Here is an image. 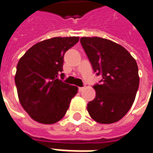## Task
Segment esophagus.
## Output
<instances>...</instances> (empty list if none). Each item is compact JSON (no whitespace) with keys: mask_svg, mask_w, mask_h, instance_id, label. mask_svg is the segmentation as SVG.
Wrapping results in <instances>:
<instances>
[{"mask_svg":"<svg viewBox=\"0 0 153 153\" xmlns=\"http://www.w3.org/2000/svg\"><path fill=\"white\" fill-rule=\"evenodd\" d=\"M84 89V87H79V92H82Z\"/></svg>","mask_w":153,"mask_h":153,"instance_id":"esophagus-1","label":"esophagus"}]
</instances>
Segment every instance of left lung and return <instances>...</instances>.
<instances>
[{"label": "left lung", "mask_w": 153, "mask_h": 153, "mask_svg": "<svg viewBox=\"0 0 153 153\" xmlns=\"http://www.w3.org/2000/svg\"><path fill=\"white\" fill-rule=\"evenodd\" d=\"M80 42L94 71L101 74L95 84V98L87 111L100 123L117 122L130 110L136 98L140 78L136 60L125 48L105 38L83 37Z\"/></svg>", "instance_id": "obj_1"}]
</instances>
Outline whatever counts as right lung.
Listing matches in <instances>:
<instances>
[{"instance_id":"right-lung-1","label":"right lung","mask_w":153,"mask_h":153,"mask_svg":"<svg viewBox=\"0 0 153 153\" xmlns=\"http://www.w3.org/2000/svg\"><path fill=\"white\" fill-rule=\"evenodd\" d=\"M79 37H57L35 44L20 58L15 83L20 103L38 123L52 124L66 115L78 87L65 83L64 54Z\"/></svg>"}]
</instances>
